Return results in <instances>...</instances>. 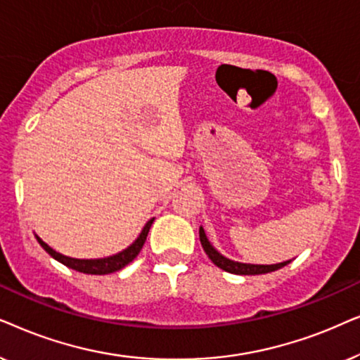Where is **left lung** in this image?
<instances>
[{"instance_id": "obj_1", "label": "left lung", "mask_w": 360, "mask_h": 360, "mask_svg": "<svg viewBox=\"0 0 360 360\" xmlns=\"http://www.w3.org/2000/svg\"><path fill=\"white\" fill-rule=\"evenodd\" d=\"M199 238H200V243H202L204 252L207 253V257L212 260L214 265H217L219 268H222V270L229 273H233V275H263V273L280 270V268H283L285 265H288L290 263V262H283V263H276V265H252V263H238V262L229 260V258H225L224 255H220V253L210 245V242L207 240V237H205V232L202 227L199 229Z\"/></svg>"}]
</instances>
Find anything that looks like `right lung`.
Masks as SVG:
<instances>
[{
  "label": "right lung",
  "instance_id": "obj_1",
  "mask_svg": "<svg viewBox=\"0 0 360 360\" xmlns=\"http://www.w3.org/2000/svg\"><path fill=\"white\" fill-rule=\"evenodd\" d=\"M153 220H155V219L148 220L146 225L141 230L140 237H138L136 240L133 242L130 247L124 248L123 252H120V253H117V255H112V257L95 258V260H80V258L65 257V255H62V253L56 252L54 248H51L46 242H42L37 236H36V238H37V242L41 243V247L44 248V250L49 253L52 258H56L57 262H60L62 265L69 266V268H72V270H75V271L87 273V275H108V273L122 270L123 266H127L128 263L135 260L136 255H138V253H140V250L143 248V245H145L148 232H150Z\"/></svg>",
  "mask_w": 360,
  "mask_h": 360
}]
</instances>
